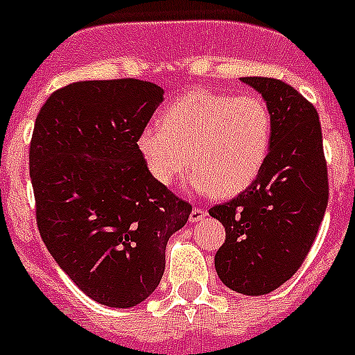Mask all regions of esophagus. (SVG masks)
Segmentation results:
<instances>
[{
    "mask_svg": "<svg viewBox=\"0 0 355 355\" xmlns=\"http://www.w3.org/2000/svg\"><path fill=\"white\" fill-rule=\"evenodd\" d=\"M207 217V210L201 207H194L193 211H191V215H189V220L191 223H200V220H203V218Z\"/></svg>",
    "mask_w": 355,
    "mask_h": 355,
    "instance_id": "obj_1",
    "label": "esophagus"
}]
</instances>
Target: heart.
Here are the masks:
<instances>
[{"label":"heart","mask_w":355,"mask_h":355,"mask_svg":"<svg viewBox=\"0 0 355 355\" xmlns=\"http://www.w3.org/2000/svg\"><path fill=\"white\" fill-rule=\"evenodd\" d=\"M271 145V114L257 96L198 89L171 103L138 137V150L157 184L171 185L194 168L187 187L227 198L263 170Z\"/></svg>","instance_id":"obj_1"}]
</instances>
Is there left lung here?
Wrapping results in <instances>:
<instances>
[{"mask_svg":"<svg viewBox=\"0 0 355 355\" xmlns=\"http://www.w3.org/2000/svg\"><path fill=\"white\" fill-rule=\"evenodd\" d=\"M241 80L261 92L271 114V145L256 180L231 201L211 207L226 241L215 270L230 289L261 296L287 282L312 248L329 198L319 114L289 84Z\"/></svg>","mask_w":355,"mask_h":355,"instance_id":"obj_1","label":"left lung"}]
</instances>
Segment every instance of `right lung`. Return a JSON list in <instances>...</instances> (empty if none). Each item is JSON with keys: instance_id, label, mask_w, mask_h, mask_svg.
<instances>
[{"instance_id": "1", "label": "right lung", "mask_w": 355, "mask_h": 355, "mask_svg": "<svg viewBox=\"0 0 355 355\" xmlns=\"http://www.w3.org/2000/svg\"><path fill=\"white\" fill-rule=\"evenodd\" d=\"M162 91L137 78L75 82L36 115L29 177L40 236L89 297L131 308L161 282L193 207L150 177L138 137Z\"/></svg>"}]
</instances>
